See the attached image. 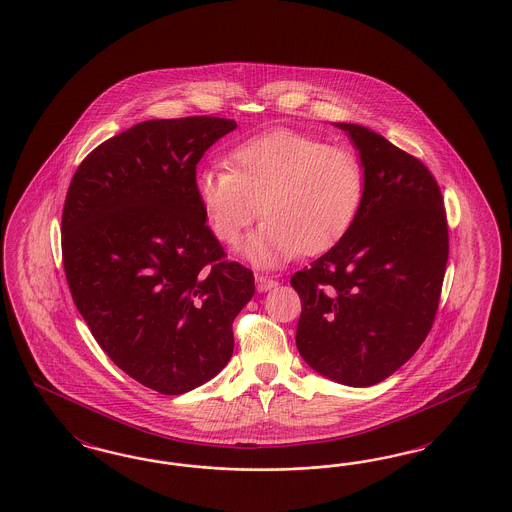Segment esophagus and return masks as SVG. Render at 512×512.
Wrapping results in <instances>:
<instances>
[{
	"label": "esophagus",
	"mask_w": 512,
	"mask_h": 512,
	"mask_svg": "<svg viewBox=\"0 0 512 512\" xmlns=\"http://www.w3.org/2000/svg\"><path fill=\"white\" fill-rule=\"evenodd\" d=\"M255 280H257V290L259 292H268V290L278 286V282L272 276H268V274H257Z\"/></svg>",
	"instance_id": "obj_1"
}]
</instances>
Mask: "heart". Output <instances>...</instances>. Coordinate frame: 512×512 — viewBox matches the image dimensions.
<instances>
[{
    "label": "heart",
    "instance_id": "heart-1",
    "mask_svg": "<svg viewBox=\"0 0 512 512\" xmlns=\"http://www.w3.org/2000/svg\"><path fill=\"white\" fill-rule=\"evenodd\" d=\"M226 163L197 172L195 194L222 244H238L263 213L267 222L247 244L259 265L328 251L359 215L365 171L347 147L276 128L240 142Z\"/></svg>",
    "mask_w": 512,
    "mask_h": 512
}]
</instances>
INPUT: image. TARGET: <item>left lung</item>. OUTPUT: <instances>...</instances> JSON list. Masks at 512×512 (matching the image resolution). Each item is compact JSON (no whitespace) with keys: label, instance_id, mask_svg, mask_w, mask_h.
<instances>
[{"label":"left lung","instance_id":"1","mask_svg":"<svg viewBox=\"0 0 512 512\" xmlns=\"http://www.w3.org/2000/svg\"><path fill=\"white\" fill-rule=\"evenodd\" d=\"M359 215L330 251L290 280L301 297L295 345L318 374L374 386L405 365L438 313L449 228L438 180L411 153L359 124Z\"/></svg>","mask_w":512,"mask_h":512}]
</instances>
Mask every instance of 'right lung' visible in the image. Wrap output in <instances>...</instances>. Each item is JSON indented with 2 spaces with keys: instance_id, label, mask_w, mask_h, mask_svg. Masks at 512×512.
Listing matches in <instances>:
<instances>
[{
  "instance_id": "1",
  "label": "right lung",
  "mask_w": 512,
  "mask_h": 512,
  "mask_svg": "<svg viewBox=\"0 0 512 512\" xmlns=\"http://www.w3.org/2000/svg\"><path fill=\"white\" fill-rule=\"evenodd\" d=\"M234 128L209 115L140 122L90 151L65 197L74 305L109 359L163 395L219 374L232 322L255 293L253 272L226 259L195 194L199 159Z\"/></svg>"
}]
</instances>
